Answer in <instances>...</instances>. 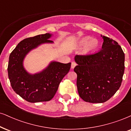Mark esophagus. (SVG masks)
Returning a JSON list of instances; mask_svg holds the SVG:
<instances>
[{
	"label": "esophagus",
	"instance_id": "obj_1",
	"mask_svg": "<svg viewBox=\"0 0 131 131\" xmlns=\"http://www.w3.org/2000/svg\"><path fill=\"white\" fill-rule=\"evenodd\" d=\"M76 65H77V63L75 62H72L71 63V68H74Z\"/></svg>",
	"mask_w": 131,
	"mask_h": 131
}]
</instances>
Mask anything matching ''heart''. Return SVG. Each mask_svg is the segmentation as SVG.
I'll return each instance as SVG.
<instances>
[{
    "instance_id": "b5f03b06",
    "label": "heart",
    "mask_w": 131,
    "mask_h": 131,
    "mask_svg": "<svg viewBox=\"0 0 131 131\" xmlns=\"http://www.w3.org/2000/svg\"><path fill=\"white\" fill-rule=\"evenodd\" d=\"M79 46H84V51L86 52H93L97 49L99 46V42L96 39H91L89 37H86L81 39L79 42Z\"/></svg>"
}]
</instances>
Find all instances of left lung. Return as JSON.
I'll list each match as a JSON object with an SVG mask.
<instances>
[{"label": "left lung", "instance_id": "8db88e82", "mask_svg": "<svg viewBox=\"0 0 131 131\" xmlns=\"http://www.w3.org/2000/svg\"><path fill=\"white\" fill-rule=\"evenodd\" d=\"M99 52L76 55L77 86L79 95L86 102H106L120 88L125 71V54L116 41L102 36Z\"/></svg>", "mask_w": 131, "mask_h": 131}]
</instances>
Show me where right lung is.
<instances>
[{
    "label": "right lung",
    "instance_id": "add662e5",
    "mask_svg": "<svg viewBox=\"0 0 131 131\" xmlns=\"http://www.w3.org/2000/svg\"><path fill=\"white\" fill-rule=\"evenodd\" d=\"M52 34L46 33L21 40L9 55L8 73L13 90L27 102H48L54 97L63 78L69 72L71 63L52 62L42 72L31 74L23 62L29 51L41 44L53 43Z\"/></svg>",
    "mask_w": 131,
    "mask_h": 131
}]
</instances>
